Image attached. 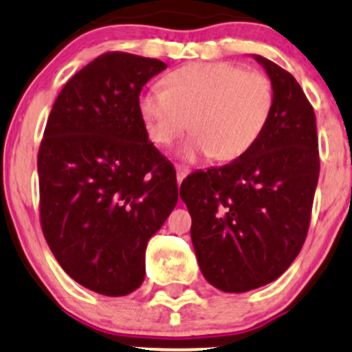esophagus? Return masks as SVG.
Returning <instances> with one entry per match:
<instances>
[{"instance_id": "34e87169", "label": "esophagus", "mask_w": 352, "mask_h": 352, "mask_svg": "<svg viewBox=\"0 0 352 352\" xmlns=\"http://www.w3.org/2000/svg\"><path fill=\"white\" fill-rule=\"evenodd\" d=\"M188 175V170L185 167H177V182L182 184V180Z\"/></svg>"}]
</instances>
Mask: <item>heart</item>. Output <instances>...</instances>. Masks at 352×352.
Listing matches in <instances>:
<instances>
[{"instance_id":"obj_1","label":"heart","mask_w":352,"mask_h":352,"mask_svg":"<svg viewBox=\"0 0 352 352\" xmlns=\"http://www.w3.org/2000/svg\"><path fill=\"white\" fill-rule=\"evenodd\" d=\"M165 87L139 98V116L148 139L170 145L187 131L193 135L179 148L180 159L220 162L240 159L263 135L274 107V89L260 71L235 63H193L172 71Z\"/></svg>"}]
</instances>
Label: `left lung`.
I'll use <instances>...</instances> for the list:
<instances>
[{
	"instance_id": "8db88e82",
	"label": "left lung",
	"mask_w": 352,
	"mask_h": 352,
	"mask_svg": "<svg viewBox=\"0 0 352 352\" xmlns=\"http://www.w3.org/2000/svg\"><path fill=\"white\" fill-rule=\"evenodd\" d=\"M252 58L274 89L263 135L240 159L180 185L201 274L225 293L252 292L292 266L308 235L319 177L316 116L301 86L270 59Z\"/></svg>"
}]
</instances>
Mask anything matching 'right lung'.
I'll return each mask as SVG.
<instances>
[{
  "instance_id": "add662e5",
  "label": "right lung",
  "mask_w": 352,
  "mask_h": 352,
  "mask_svg": "<svg viewBox=\"0 0 352 352\" xmlns=\"http://www.w3.org/2000/svg\"><path fill=\"white\" fill-rule=\"evenodd\" d=\"M165 67L127 52L89 63L56 99L38 153L44 238L72 280L104 296L142 285L148 240L179 200L137 106Z\"/></svg>"
}]
</instances>
